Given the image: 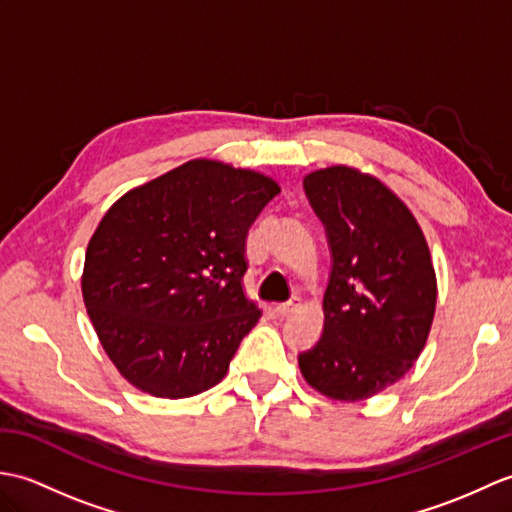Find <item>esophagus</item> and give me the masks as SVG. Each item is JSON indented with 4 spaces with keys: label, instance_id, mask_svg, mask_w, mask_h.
Masks as SVG:
<instances>
[{
    "label": "esophagus",
    "instance_id": "esophagus-1",
    "mask_svg": "<svg viewBox=\"0 0 512 512\" xmlns=\"http://www.w3.org/2000/svg\"><path fill=\"white\" fill-rule=\"evenodd\" d=\"M295 308H299V299L295 297V299H290V301H286V303H277L275 306V314L279 319H286L288 314L295 310Z\"/></svg>",
    "mask_w": 512,
    "mask_h": 512
}]
</instances>
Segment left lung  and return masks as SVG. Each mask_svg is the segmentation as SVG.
Listing matches in <instances>:
<instances>
[{
    "mask_svg": "<svg viewBox=\"0 0 512 512\" xmlns=\"http://www.w3.org/2000/svg\"><path fill=\"white\" fill-rule=\"evenodd\" d=\"M332 270L323 332L299 354L303 378L334 400H363L416 363L436 312V273L416 217L383 182L352 167L303 178Z\"/></svg>",
    "mask_w": 512,
    "mask_h": 512,
    "instance_id": "1",
    "label": "left lung"
}]
</instances>
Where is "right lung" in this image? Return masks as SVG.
Listing matches in <instances>:
<instances>
[{"mask_svg":"<svg viewBox=\"0 0 512 512\" xmlns=\"http://www.w3.org/2000/svg\"><path fill=\"white\" fill-rule=\"evenodd\" d=\"M279 193L262 173L191 160L112 204L83 268V301L129 383L189 398L228 372L262 312L244 297L246 235Z\"/></svg>","mask_w":512,"mask_h":512,"instance_id":"obj_1","label":"right lung"}]
</instances>
